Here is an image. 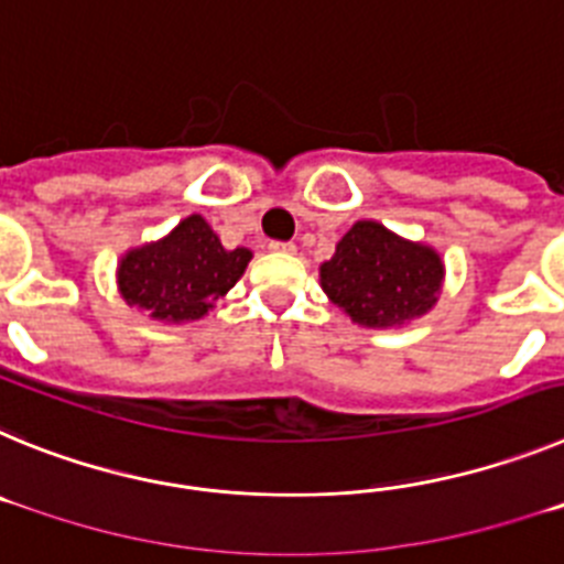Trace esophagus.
<instances>
[{"instance_id":"obj_1","label":"esophagus","mask_w":564,"mask_h":564,"mask_svg":"<svg viewBox=\"0 0 564 564\" xmlns=\"http://www.w3.org/2000/svg\"><path fill=\"white\" fill-rule=\"evenodd\" d=\"M271 248L273 253H296V246H293V242H271Z\"/></svg>"}]
</instances>
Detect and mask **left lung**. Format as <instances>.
<instances>
[{
  "label": "left lung",
  "instance_id": "obj_1",
  "mask_svg": "<svg viewBox=\"0 0 564 564\" xmlns=\"http://www.w3.org/2000/svg\"><path fill=\"white\" fill-rule=\"evenodd\" d=\"M446 265L426 242L390 231L378 220H358L318 265V285L333 305L361 327L392 330L426 316L437 305Z\"/></svg>",
  "mask_w": 564,
  "mask_h": 564
}]
</instances>
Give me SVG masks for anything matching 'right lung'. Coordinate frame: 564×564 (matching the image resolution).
I'll use <instances>...</instances> for the list:
<instances>
[{
  "label": "right lung",
  "mask_w": 564,
  "mask_h": 564,
  "mask_svg": "<svg viewBox=\"0 0 564 564\" xmlns=\"http://www.w3.org/2000/svg\"><path fill=\"white\" fill-rule=\"evenodd\" d=\"M251 257V248H223L206 217L188 214L166 237L129 248L115 268V288L152 322L188 325L217 307Z\"/></svg>",
  "instance_id": "1"
}]
</instances>
